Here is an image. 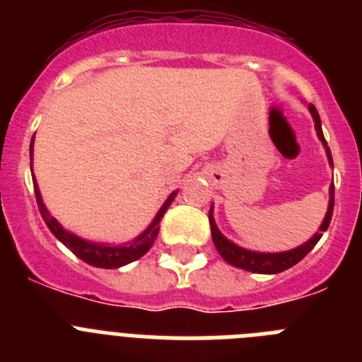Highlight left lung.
I'll use <instances>...</instances> for the list:
<instances>
[{
  "label": "left lung",
  "instance_id": "left-lung-1",
  "mask_svg": "<svg viewBox=\"0 0 362 362\" xmlns=\"http://www.w3.org/2000/svg\"><path fill=\"white\" fill-rule=\"evenodd\" d=\"M309 112H311L313 119H315V129H317V136L322 141L324 148H326V156L329 165L333 167V158H331V151L327 147L324 134H322V123L320 115H318L317 108L313 105L308 106ZM333 204H335V187L333 184L329 186V202H327V211L326 217L322 221L318 232L313 235L309 241H305L300 247L293 248V250L285 252H256V250H247V248L239 247L235 243H232L228 238H224L221 230L215 224L214 218V206L209 208V226H211V239H214L215 248L218 250V254L223 256V259L230 265L238 267L243 270H250V272H256V274H278V272H284V270L294 267L298 261H302L303 257L308 256L309 252L313 250V247L320 241L322 232H326L327 226L331 223V215H333Z\"/></svg>",
  "mask_w": 362,
  "mask_h": 362
}]
</instances>
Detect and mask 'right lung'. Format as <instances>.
<instances>
[{"label": "right lung", "mask_w": 362, "mask_h": 362, "mask_svg": "<svg viewBox=\"0 0 362 362\" xmlns=\"http://www.w3.org/2000/svg\"><path fill=\"white\" fill-rule=\"evenodd\" d=\"M33 144H35V136L31 139V147H29V154H31L33 160ZM33 169V165H31ZM33 184H35V195L36 202H38V209H40L42 218L45 221L47 228L51 230L54 238L62 243L64 247H68L69 250L78 257L83 259L84 263L92 267H99V269H119L123 265H129L132 261L139 259L141 256H145L151 247H153L154 239L158 238V232H160V221H162L163 214L167 211V208L171 206V202L175 200L176 193L178 191H173L171 195L167 197V200L163 202V206L158 209L156 217L153 218V223L145 228L144 232L139 233L138 238L132 239L129 243H123V245H108V243H95V241H88V239L78 238L75 233L68 232L62 224L53 217V215L47 211L45 208L44 200H42L40 189H38V184H36L35 173H33Z\"/></svg>", "instance_id": "1"}]
</instances>
